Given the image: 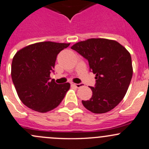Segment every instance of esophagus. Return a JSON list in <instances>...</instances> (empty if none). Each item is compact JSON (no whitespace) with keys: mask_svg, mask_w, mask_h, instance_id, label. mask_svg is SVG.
I'll use <instances>...</instances> for the list:
<instances>
[{"mask_svg":"<svg viewBox=\"0 0 149 149\" xmlns=\"http://www.w3.org/2000/svg\"><path fill=\"white\" fill-rule=\"evenodd\" d=\"M71 85H73V86H74V87H76L77 88H79V87H82V85H83V84H82V83H79V84H75V83H72V82Z\"/></svg>","mask_w":149,"mask_h":149,"instance_id":"34e87169","label":"esophagus"}]
</instances>
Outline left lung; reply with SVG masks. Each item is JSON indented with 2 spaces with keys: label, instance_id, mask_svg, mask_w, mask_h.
I'll list each match as a JSON object with an SVG mask.
<instances>
[{
  "label": "left lung",
  "instance_id": "8db88e82",
  "mask_svg": "<svg viewBox=\"0 0 149 149\" xmlns=\"http://www.w3.org/2000/svg\"><path fill=\"white\" fill-rule=\"evenodd\" d=\"M88 61L95 74L93 95L82 100L84 107L94 113H104L117 106L125 95L133 76L131 56L116 41L90 39L71 47Z\"/></svg>",
  "mask_w": 149,
  "mask_h": 149
}]
</instances>
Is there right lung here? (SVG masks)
<instances>
[{
  "instance_id": "add662e5",
  "label": "right lung",
  "mask_w": 149,
  "mask_h": 149,
  "mask_svg": "<svg viewBox=\"0 0 149 149\" xmlns=\"http://www.w3.org/2000/svg\"><path fill=\"white\" fill-rule=\"evenodd\" d=\"M70 44L44 41L21 49L12 61L11 77L21 102L39 113L56 108L64 99L70 84L51 80L56 56Z\"/></svg>"
}]
</instances>
